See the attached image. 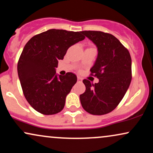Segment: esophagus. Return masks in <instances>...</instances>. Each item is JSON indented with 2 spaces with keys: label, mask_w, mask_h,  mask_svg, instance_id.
<instances>
[{
  "label": "esophagus",
  "mask_w": 153,
  "mask_h": 153,
  "mask_svg": "<svg viewBox=\"0 0 153 153\" xmlns=\"http://www.w3.org/2000/svg\"><path fill=\"white\" fill-rule=\"evenodd\" d=\"M77 80H78L79 82H81V81H82V78L80 76H77Z\"/></svg>",
  "instance_id": "1"
}]
</instances>
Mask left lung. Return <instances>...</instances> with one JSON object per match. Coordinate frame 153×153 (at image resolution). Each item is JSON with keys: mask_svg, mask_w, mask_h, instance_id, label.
<instances>
[{"mask_svg": "<svg viewBox=\"0 0 153 153\" xmlns=\"http://www.w3.org/2000/svg\"><path fill=\"white\" fill-rule=\"evenodd\" d=\"M81 33L97 46V58L91 69V75L99 79L91 83L84 79L85 91L80 101L85 111L104 115L117 107L130 85L131 59L127 49L116 37L101 31L84 30Z\"/></svg>", "mask_w": 153, "mask_h": 153, "instance_id": "8db88e82", "label": "left lung"}]
</instances>
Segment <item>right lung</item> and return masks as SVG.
Wrapping results in <instances>:
<instances>
[{"label": "right lung", "mask_w": 153, "mask_h": 153, "mask_svg": "<svg viewBox=\"0 0 153 153\" xmlns=\"http://www.w3.org/2000/svg\"><path fill=\"white\" fill-rule=\"evenodd\" d=\"M84 39L81 31L50 29L25 45L18 61V75L25 97L37 112L53 115L63 109L77 77L72 72L58 76L56 68L69 48Z\"/></svg>", "instance_id": "obj_1"}]
</instances>
